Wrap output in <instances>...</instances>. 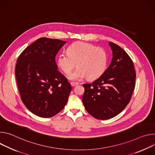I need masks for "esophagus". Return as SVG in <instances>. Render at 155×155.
<instances>
[{
    "label": "esophagus",
    "mask_w": 155,
    "mask_h": 155,
    "mask_svg": "<svg viewBox=\"0 0 155 155\" xmlns=\"http://www.w3.org/2000/svg\"><path fill=\"white\" fill-rule=\"evenodd\" d=\"M78 84H79V83H78V82H71V85L72 87H74V86H76V85H77Z\"/></svg>",
    "instance_id": "obj_1"
}]
</instances>
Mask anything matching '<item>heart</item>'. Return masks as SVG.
Instances as JSON below:
<instances>
[{
  "label": "heart",
  "mask_w": 155,
  "mask_h": 155,
  "mask_svg": "<svg viewBox=\"0 0 155 155\" xmlns=\"http://www.w3.org/2000/svg\"><path fill=\"white\" fill-rule=\"evenodd\" d=\"M107 62L105 49L84 42L72 44L68 47V53H61L57 59L58 67L66 74H70L78 63L79 67L69 76L74 81L87 77L91 80L99 78L105 71Z\"/></svg>",
  "instance_id": "1"
}]
</instances>
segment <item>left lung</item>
Returning a JSON list of instances; mask_svg holds the SVG:
<instances>
[{"instance_id":"left-lung-1","label":"left lung","mask_w":155,"mask_h":155,"mask_svg":"<svg viewBox=\"0 0 155 155\" xmlns=\"http://www.w3.org/2000/svg\"><path fill=\"white\" fill-rule=\"evenodd\" d=\"M110 66L91 84H84L82 103L96 119H110L121 113L129 103L135 88L136 74L132 60L126 51L111 42Z\"/></svg>"}]
</instances>
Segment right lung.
I'll return each mask as SVG.
<instances>
[{"mask_svg":"<svg viewBox=\"0 0 155 155\" xmlns=\"http://www.w3.org/2000/svg\"><path fill=\"white\" fill-rule=\"evenodd\" d=\"M66 41L39 38L20 55L15 76L21 99L33 114L50 117L61 111L71 85L57 70L55 57Z\"/></svg>","mask_w":155,"mask_h":155,"instance_id":"right-lung-1","label":"right lung"}]
</instances>
